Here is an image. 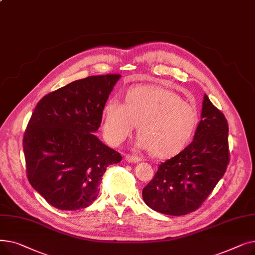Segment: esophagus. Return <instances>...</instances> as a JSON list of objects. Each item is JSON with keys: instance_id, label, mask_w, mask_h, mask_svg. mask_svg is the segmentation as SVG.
Wrapping results in <instances>:
<instances>
[{"instance_id": "1", "label": "esophagus", "mask_w": 255, "mask_h": 255, "mask_svg": "<svg viewBox=\"0 0 255 255\" xmlns=\"http://www.w3.org/2000/svg\"><path fill=\"white\" fill-rule=\"evenodd\" d=\"M125 160H126L127 162H129V163H137V162L141 161V159H140L139 157H136V156H131V155H126Z\"/></svg>"}]
</instances>
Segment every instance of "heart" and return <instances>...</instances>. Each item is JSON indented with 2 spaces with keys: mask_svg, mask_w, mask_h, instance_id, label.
Returning a JSON list of instances; mask_svg holds the SVG:
<instances>
[{
  "mask_svg": "<svg viewBox=\"0 0 255 255\" xmlns=\"http://www.w3.org/2000/svg\"><path fill=\"white\" fill-rule=\"evenodd\" d=\"M197 122L194 107L170 90L156 86L130 89L125 103L117 98L103 109V132L111 143L120 144L138 124L135 146L165 158L177 154L190 138Z\"/></svg>",
  "mask_w": 255,
  "mask_h": 255,
  "instance_id": "1",
  "label": "heart"
}]
</instances>
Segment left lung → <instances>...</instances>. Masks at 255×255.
I'll list each match as a JSON object with an SVG mask.
<instances>
[{
	"label": "left lung",
	"mask_w": 255,
	"mask_h": 255,
	"mask_svg": "<svg viewBox=\"0 0 255 255\" xmlns=\"http://www.w3.org/2000/svg\"><path fill=\"white\" fill-rule=\"evenodd\" d=\"M192 142L159 165L142 190L143 202L165 215L182 216L198 209L223 177L230 162L229 125L204 96Z\"/></svg>",
	"instance_id": "1"
}]
</instances>
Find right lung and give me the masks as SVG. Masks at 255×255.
I'll list each match as a JSON object with an SVG mask.
<instances>
[{
  "mask_svg": "<svg viewBox=\"0 0 255 255\" xmlns=\"http://www.w3.org/2000/svg\"><path fill=\"white\" fill-rule=\"evenodd\" d=\"M120 74L89 76L45 95L23 135L26 175L33 188L59 210L89 207L106 167L122 160L94 133Z\"/></svg>",
  "mask_w": 255,
  "mask_h": 255,
  "instance_id": "obj_1",
  "label": "right lung"
}]
</instances>
